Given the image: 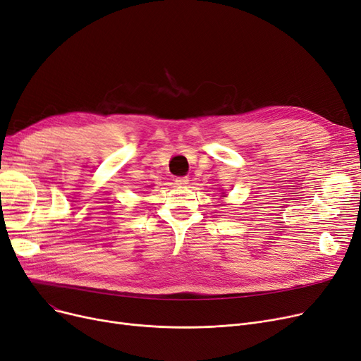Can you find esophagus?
Here are the masks:
<instances>
[{"label":"esophagus","instance_id":"1","mask_svg":"<svg viewBox=\"0 0 361 361\" xmlns=\"http://www.w3.org/2000/svg\"><path fill=\"white\" fill-rule=\"evenodd\" d=\"M176 184L177 185H185V184H189V178L187 177H176Z\"/></svg>","mask_w":361,"mask_h":361}]
</instances>
